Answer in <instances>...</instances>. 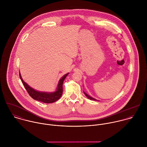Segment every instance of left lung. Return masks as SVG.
I'll return each instance as SVG.
<instances>
[{"instance_id": "obj_1", "label": "left lung", "mask_w": 147, "mask_h": 147, "mask_svg": "<svg viewBox=\"0 0 147 147\" xmlns=\"http://www.w3.org/2000/svg\"><path fill=\"white\" fill-rule=\"evenodd\" d=\"M84 94L86 95V96L88 98H89L90 99H91V100H97L96 99H94V98H92V97H91L90 96H89V95H88L86 92H84Z\"/></svg>"}]
</instances>
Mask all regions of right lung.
Masks as SVG:
<instances>
[{
	"mask_svg": "<svg viewBox=\"0 0 147 147\" xmlns=\"http://www.w3.org/2000/svg\"><path fill=\"white\" fill-rule=\"evenodd\" d=\"M68 74L69 73L65 74L60 80L58 84L57 90L55 92L48 93V92H44L37 91L34 90L33 88H32L31 87H30L26 82H25L23 81L22 76H21L20 74L19 73L20 78L21 80H22L25 88L26 89L30 96L35 100H36L40 102H42L44 103H53L61 97L63 93V83L65 79L66 78V77Z\"/></svg>",
	"mask_w": 147,
	"mask_h": 147,
	"instance_id": "1",
	"label": "right lung"
}]
</instances>
